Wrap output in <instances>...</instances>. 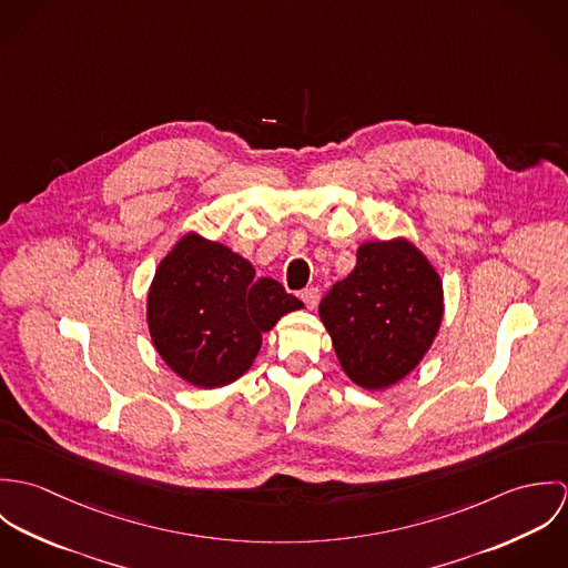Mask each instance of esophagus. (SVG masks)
<instances>
[{
	"mask_svg": "<svg viewBox=\"0 0 568 568\" xmlns=\"http://www.w3.org/2000/svg\"><path fill=\"white\" fill-rule=\"evenodd\" d=\"M300 297H302V302L306 304V308H308V311H315V308L320 306L322 291H320L317 286H308V288H304V291H302V295H300Z\"/></svg>",
	"mask_w": 568,
	"mask_h": 568,
	"instance_id": "34e87169",
	"label": "esophagus"
}]
</instances>
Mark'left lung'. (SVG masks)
Returning <instances> with one entry per match:
<instances>
[{
    "label": "left lung",
    "instance_id": "1",
    "mask_svg": "<svg viewBox=\"0 0 568 568\" xmlns=\"http://www.w3.org/2000/svg\"><path fill=\"white\" fill-rule=\"evenodd\" d=\"M345 376L369 392L406 378L444 320V286L430 260L405 236L356 248L354 271L320 304Z\"/></svg>",
    "mask_w": 568,
    "mask_h": 568
}]
</instances>
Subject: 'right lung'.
Segmentation results:
<instances>
[{"mask_svg":"<svg viewBox=\"0 0 568 568\" xmlns=\"http://www.w3.org/2000/svg\"><path fill=\"white\" fill-rule=\"evenodd\" d=\"M304 304L243 255L196 232L165 253L146 297L151 341L187 385L216 389L253 365L262 334Z\"/></svg>","mask_w":568,"mask_h":568,"instance_id":"obj_1","label":"right lung"}]
</instances>
